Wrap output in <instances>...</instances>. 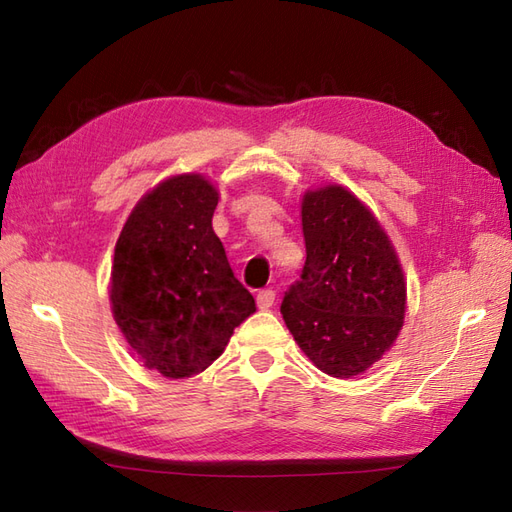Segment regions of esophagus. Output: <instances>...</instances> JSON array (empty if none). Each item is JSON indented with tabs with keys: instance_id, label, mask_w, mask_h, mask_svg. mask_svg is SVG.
Returning <instances> with one entry per match:
<instances>
[{
	"instance_id": "1",
	"label": "esophagus",
	"mask_w": 512,
	"mask_h": 512,
	"mask_svg": "<svg viewBox=\"0 0 512 512\" xmlns=\"http://www.w3.org/2000/svg\"><path fill=\"white\" fill-rule=\"evenodd\" d=\"M274 302H276V291H271V289H263V291H258V295H256V304H258V309H271V306H274Z\"/></svg>"
}]
</instances>
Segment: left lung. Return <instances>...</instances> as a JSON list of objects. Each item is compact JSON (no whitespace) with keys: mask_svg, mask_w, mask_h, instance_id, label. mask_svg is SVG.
Masks as SVG:
<instances>
[{"mask_svg":"<svg viewBox=\"0 0 512 512\" xmlns=\"http://www.w3.org/2000/svg\"><path fill=\"white\" fill-rule=\"evenodd\" d=\"M306 263L282 300V317L322 372L352 379L388 352L403 328L407 287L379 219L339 184L302 197Z\"/></svg>","mask_w":512,"mask_h":512,"instance_id":"obj_1","label":"left lung"}]
</instances>
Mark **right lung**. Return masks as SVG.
<instances>
[{
  "mask_svg": "<svg viewBox=\"0 0 512 512\" xmlns=\"http://www.w3.org/2000/svg\"><path fill=\"white\" fill-rule=\"evenodd\" d=\"M217 203L208 177H168L135 203L113 252V320L144 366L166 379L206 370L256 311L212 230Z\"/></svg>",
  "mask_w": 512,
  "mask_h": 512,
  "instance_id": "obj_1",
  "label": "right lung"
}]
</instances>
